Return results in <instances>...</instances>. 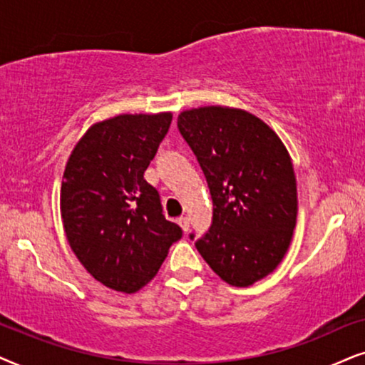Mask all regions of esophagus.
<instances>
[{
    "label": "esophagus",
    "instance_id": "esophagus-1",
    "mask_svg": "<svg viewBox=\"0 0 365 365\" xmlns=\"http://www.w3.org/2000/svg\"><path fill=\"white\" fill-rule=\"evenodd\" d=\"M178 225L183 228V232L190 230V218L188 217H180L178 218Z\"/></svg>",
    "mask_w": 365,
    "mask_h": 365
}]
</instances>
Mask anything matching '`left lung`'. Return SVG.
Returning a JSON list of instances; mask_svg holds the SVG:
<instances>
[{"mask_svg":"<svg viewBox=\"0 0 365 365\" xmlns=\"http://www.w3.org/2000/svg\"><path fill=\"white\" fill-rule=\"evenodd\" d=\"M177 126L213 202L212 225L195 240L197 250L227 284L249 287L280 264L294 235L297 185L287 150L269 125L244 110H187Z\"/></svg>","mask_w":365,"mask_h":365,"instance_id":"left-lung-1","label":"left lung"}]
</instances>
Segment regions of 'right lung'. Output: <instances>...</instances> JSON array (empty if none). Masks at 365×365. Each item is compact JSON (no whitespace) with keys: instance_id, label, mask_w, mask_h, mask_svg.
I'll list each match as a JSON object with an SVG mask.
<instances>
[{"instance_id":"1","label":"right lung","mask_w":365,"mask_h":365,"mask_svg":"<svg viewBox=\"0 0 365 365\" xmlns=\"http://www.w3.org/2000/svg\"><path fill=\"white\" fill-rule=\"evenodd\" d=\"M170 123L172 113L100 121L78 142L63 173L60 207L71 250L88 274L118 292L147 285L183 235L143 178Z\"/></svg>"}]
</instances>
